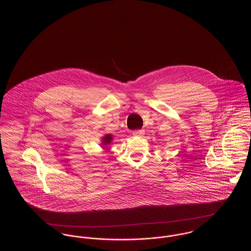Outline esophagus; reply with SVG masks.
I'll list each match as a JSON object with an SVG mask.
<instances>
[{
  "label": "esophagus",
  "mask_w": 251,
  "mask_h": 251,
  "mask_svg": "<svg viewBox=\"0 0 251 251\" xmlns=\"http://www.w3.org/2000/svg\"><path fill=\"white\" fill-rule=\"evenodd\" d=\"M144 134H145V130L144 129H138V130H134L133 131V135L134 136L141 137V136H143Z\"/></svg>",
  "instance_id": "esophagus-1"
}]
</instances>
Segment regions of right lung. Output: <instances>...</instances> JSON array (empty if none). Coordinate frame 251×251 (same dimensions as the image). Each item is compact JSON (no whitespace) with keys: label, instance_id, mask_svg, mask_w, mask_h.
I'll return each instance as SVG.
<instances>
[{"label":"right lung","instance_id":"1","mask_svg":"<svg viewBox=\"0 0 251 251\" xmlns=\"http://www.w3.org/2000/svg\"><path fill=\"white\" fill-rule=\"evenodd\" d=\"M112 135L111 134H106L103 138H102V144L103 145H108V144L111 143V141H112Z\"/></svg>","mask_w":251,"mask_h":251}]
</instances>
